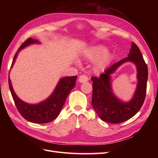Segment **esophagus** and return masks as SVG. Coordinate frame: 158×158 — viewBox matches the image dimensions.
I'll use <instances>...</instances> for the list:
<instances>
[{
	"label": "esophagus",
	"mask_w": 158,
	"mask_h": 158,
	"mask_svg": "<svg viewBox=\"0 0 158 158\" xmlns=\"http://www.w3.org/2000/svg\"><path fill=\"white\" fill-rule=\"evenodd\" d=\"M88 80H89V78H88V76L86 75H84V74L81 75L80 77H79V78H78V81H79L80 82H81V83H84V82H88Z\"/></svg>",
	"instance_id": "1"
}]
</instances>
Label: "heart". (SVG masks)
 Returning a JSON list of instances; mask_svg holds the SVG:
<instances>
[{"mask_svg": "<svg viewBox=\"0 0 158 158\" xmlns=\"http://www.w3.org/2000/svg\"><path fill=\"white\" fill-rule=\"evenodd\" d=\"M104 51H105V49L102 46L95 47L92 49H91L87 52L86 56L88 59L91 60H94L95 59L99 58L100 56L103 53ZM109 58H110V55L109 52H105L104 54L100 57V58L97 62L96 65H97L98 69H103L107 64Z\"/></svg>", "mask_w": 158, "mask_h": 158, "instance_id": "heart-1", "label": "heart"}]
</instances>
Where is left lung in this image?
Wrapping results in <instances>:
<instances>
[{
	"label": "left lung",
	"mask_w": 158,
	"mask_h": 158,
	"mask_svg": "<svg viewBox=\"0 0 158 158\" xmlns=\"http://www.w3.org/2000/svg\"><path fill=\"white\" fill-rule=\"evenodd\" d=\"M127 61H131L137 66L139 80L137 88L132 100L122 102L112 92L110 74L119 65ZM148 66L138 47L132 43L128 57L117 62L105 70L99 77L91 78L93 81L92 105L102 120L110 123H121L128 120L138 112L144 103L147 88Z\"/></svg>",
	"instance_id": "8db88e82"
}]
</instances>
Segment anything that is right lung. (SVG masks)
Masks as SVG:
<instances>
[{
    "label": "right lung",
    "mask_w": 158,
    "mask_h": 158,
    "mask_svg": "<svg viewBox=\"0 0 158 158\" xmlns=\"http://www.w3.org/2000/svg\"><path fill=\"white\" fill-rule=\"evenodd\" d=\"M37 43H39V41L31 37L28 38L23 42L14 55L10 68L13 66L18 55V52L20 50L30 44H37ZM76 78H77L76 76H68L61 78L51 96L44 102L37 105L26 103L18 98L12 88L11 81L9 78L8 84L14 103L21 115L30 122L44 124L51 122L59 116L68 95L75 86Z\"/></svg>",
    "instance_id": "add662e5"
}]
</instances>
